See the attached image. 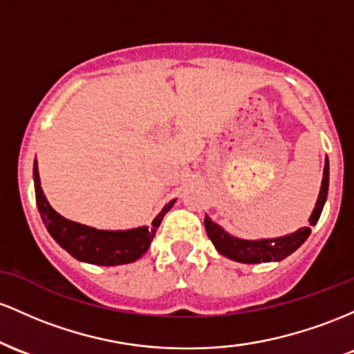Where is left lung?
I'll return each mask as SVG.
<instances>
[{"label": "left lung", "mask_w": 354, "mask_h": 354, "mask_svg": "<svg viewBox=\"0 0 354 354\" xmlns=\"http://www.w3.org/2000/svg\"><path fill=\"white\" fill-rule=\"evenodd\" d=\"M328 187H329V162L326 158V164H324V176H323V184H321V192L317 197L316 207L311 214V225H315L317 219H319L321 212H323L324 202L328 197ZM205 230H207L210 241L214 242V245L217 248L222 256L229 257L232 261H239V263H248V264H256V263H269V261H281L286 256H289L291 252H295L303 242L308 239L311 229L303 227L296 230L295 234H289V236L277 237V239H264V241H244L237 239V237L229 236L224 229L219 227L217 224H214L212 221L205 216Z\"/></svg>", "instance_id": "1"}]
</instances>
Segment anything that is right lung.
Listing matches in <instances>:
<instances>
[{
	"label": "right lung",
	"mask_w": 354,
	"mask_h": 354,
	"mask_svg": "<svg viewBox=\"0 0 354 354\" xmlns=\"http://www.w3.org/2000/svg\"><path fill=\"white\" fill-rule=\"evenodd\" d=\"M33 177L39 216H41L43 224L46 225L51 237L66 252L71 254L75 259L97 266L129 264L144 256L153 236H156V230L160 225L162 219H164L165 214L172 209L174 202H169L162 209V212L153 219L150 227H138L130 230H98L65 219V217H62L51 209L48 201L45 198V194L39 187L37 162H35Z\"/></svg>",
	"instance_id": "right-lung-1"
}]
</instances>
